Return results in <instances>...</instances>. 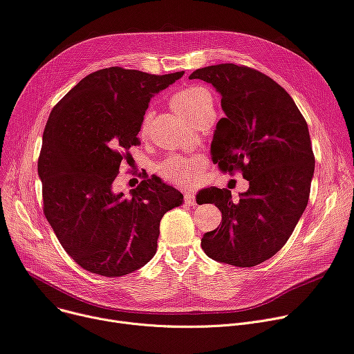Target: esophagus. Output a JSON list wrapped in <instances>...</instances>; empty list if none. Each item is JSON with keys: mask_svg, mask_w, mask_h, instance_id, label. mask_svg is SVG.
<instances>
[{"mask_svg": "<svg viewBox=\"0 0 354 354\" xmlns=\"http://www.w3.org/2000/svg\"><path fill=\"white\" fill-rule=\"evenodd\" d=\"M185 203H186V205H189V206H194V205H196V201H195V195H194V194H189V192H187V194L185 195Z\"/></svg>", "mask_w": 354, "mask_h": 354, "instance_id": "34e87169", "label": "esophagus"}]
</instances>
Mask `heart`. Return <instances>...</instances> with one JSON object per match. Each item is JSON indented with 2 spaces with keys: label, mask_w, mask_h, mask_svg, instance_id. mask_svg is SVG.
<instances>
[{
  "label": "heart",
  "mask_w": 354,
  "mask_h": 354,
  "mask_svg": "<svg viewBox=\"0 0 354 354\" xmlns=\"http://www.w3.org/2000/svg\"><path fill=\"white\" fill-rule=\"evenodd\" d=\"M171 105L174 109L182 115L191 118L192 121L199 120L206 113H214L215 104L210 92L202 86H191L174 93L171 98ZM152 112L147 111L142 124H140V132H147ZM206 167V158L202 153L192 155H174L165 159L156 167L158 175L175 186H189L196 180L201 172Z\"/></svg>",
  "instance_id": "1"
}]
</instances>
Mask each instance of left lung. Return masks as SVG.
Segmentation results:
<instances>
[{
	"label": "left lung",
	"instance_id": "left-lung-1",
	"mask_svg": "<svg viewBox=\"0 0 354 354\" xmlns=\"http://www.w3.org/2000/svg\"><path fill=\"white\" fill-rule=\"evenodd\" d=\"M191 80L214 85L226 118L216 125L212 159L223 174L242 172L249 189L233 202L229 189L202 191L199 203H215L222 223L202 238V249L238 268L262 263L285 246L308 206L315 172L312 140L289 93L246 65L196 69Z\"/></svg>",
	"mask_w": 354,
	"mask_h": 354
}]
</instances>
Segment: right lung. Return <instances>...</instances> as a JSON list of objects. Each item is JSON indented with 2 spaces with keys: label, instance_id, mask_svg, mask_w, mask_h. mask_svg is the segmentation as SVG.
<instances>
[{
  "label": "right lung",
  "instance_id": "1",
  "mask_svg": "<svg viewBox=\"0 0 354 354\" xmlns=\"http://www.w3.org/2000/svg\"><path fill=\"white\" fill-rule=\"evenodd\" d=\"M182 75L104 68L81 80L50 113L38 158L44 215L88 272L120 277L147 265L156 253L162 216L183 201L175 187L148 175L129 198L113 192L121 162L140 144L151 98Z\"/></svg>",
  "mask_w": 354,
  "mask_h": 354
}]
</instances>
